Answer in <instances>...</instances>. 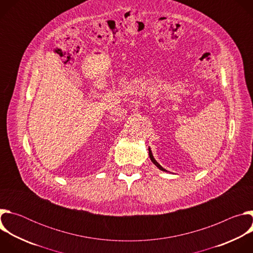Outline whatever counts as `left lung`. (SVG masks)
<instances>
[{"label": "left lung", "instance_id": "left-lung-1", "mask_svg": "<svg viewBox=\"0 0 253 253\" xmlns=\"http://www.w3.org/2000/svg\"><path fill=\"white\" fill-rule=\"evenodd\" d=\"M148 151H149V157H150V159H151V161L153 162V164L154 165H156L161 171H164V172H169V171H167L166 169H164L156 160H155V158H154V156H153V154H152V151H151V149H150V147H148Z\"/></svg>", "mask_w": 253, "mask_h": 253}]
</instances>
